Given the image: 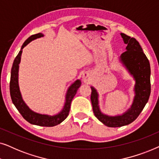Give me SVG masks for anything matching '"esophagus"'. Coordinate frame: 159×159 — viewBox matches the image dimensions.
<instances>
[{
	"label": "esophagus",
	"instance_id": "esophagus-1",
	"mask_svg": "<svg viewBox=\"0 0 159 159\" xmlns=\"http://www.w3.org/2000/svg\"><path fill=\"white\" fill-rule=\"evenodd\" d=\"M83 80H84V82H89L90 81V76H89V75L88 74H84L83 75Z\"/></svg>",
	"mask_w": 159,
	"mask_h": 159
}]
</instances>
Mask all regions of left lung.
Returning a JSON list of instances; mask_svg holds the SVG:
<instances>
[{
  "label": "left lung",
  "instance_id": "left-lung-1",
  "mask_svg": "<svg viewBox=\"0 0 159 159\" xmlns=\"http://www.w3.org/2000/svg\"><path fill=\"white\" fill-rule=\"evenodd\" d=\"M124 42L127 44V51L121 54L120 60L135 80L133 103L127 112L116 116H109L102 114L98 106V95L91 87V102L95 117L106 126L119 127L132 123L144 108L151 94V66L149 61L135 38L121 33Z\"/></svg>",
  "mask_w": 159,
  "mask_h": 159
}]
</instances>
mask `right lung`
Segmentation results:
<instances>
[{
	"label": "right lung",
	"instance_id": "add662e5",
	"mask_svg": "<svg viewBox=\"0 0 159 159\" xmlns=\"http://www.w3.org/2000/svg\"><path fill=\"white\" fill-rule=\"evenodd\" d=\"M43 34L42 33H38L32 34L28 38L27 40L21 46V51L19 52L18 55L15 58L13 63V66L11 71V80H10V94L13 103L16 106L17 110L21 114L23 118L27 120L28 122L34 125L41 126V127H53L59 125L68 116L69 110H70L71 103L73 98L75 97L78 88L81 85V81L77 80L70 86L66 96V103L64 104V108L61 111L54 116H48V115L40 114L32 111L29 107L26 105L21 98L20 90H19L18 84V72H19V64L21 61V56L22 53V49L32 40H35L37 38H41Z\"/></svg>",
	"mask_w": 159,
	"mask_h": 159
}]
</instances>
